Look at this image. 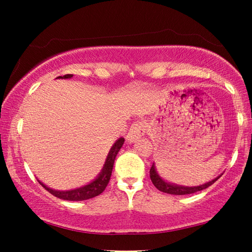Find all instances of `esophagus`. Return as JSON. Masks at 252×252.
Masks as SVG:
<instances>
[{
  "label": "esophagus",
  "mask_w": 252,
  "mask_h": 252,
  "mask_svg": "<svg viewBox=\"0 0 252 252\" xmlns=\"http://www.w3.org/2000/svg\"><path fill=\"white\" fill-rule=\"evenodd\" d=\"M146 125L142 121H136L131 126L129 132L126 134V141L130 143L135 142L136 140L142 138L146 133Z\"/></svg>",
  "instance_id": "34e87169"
}]
</instances>
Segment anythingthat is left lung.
Instances as JSON below:
<instances>
[{
  "label": "left lung",
  "mask_w": 252,
  "mask_h": 252,
  "mask_svg": "<svg viewBox=\"0 0 252 252\" xmlns=\"http://www.w3.org/2000/svg\"><path fill=\"white\" fill-rule=\"evenodd\" d=\"M221 176L217 177L213 179V180L209 181L207 183H204V185L201 186H197V187H185V186H178V185H173V183H170L167 182L165 180H163L159 174L157 172V169H156V165L155 163L152 164V167L150 169V178H151V181L155 187L157 188L158 190L162 191V192L164 193H169V194H176V195H183V194H191V193H194V192H198V191H201L207 189L208 187H210L211 185H213Z\"/></svg>",
  "instance_id": "obj_1"
}]
</instances>
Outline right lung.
Instances as JSON below:
<instances>
[{
    "instance_id": "1",
    "label": "right lung",
    "mask_w": 252,
    "mask_h": 252,
    "mask_svg": "<svg viewBox=\"0 0 252 252\" xmlns=\"http://www.w3.org/2000/svg\"><path fill=\"white\" fill-rule=\"evenodd\" d=\"M72 76H73V74H65L63 76H58L57 79H71ZM123 143H125V139L123 138L118 139L117 141L114 142L112 148L110 149L109 155L106 157L105 163L103 165V168H102L101 172L99 173V176H97L92 182L89 183V185L76 188V189L73 190L59 191L46 187L43 182H41L39 180L37 181H39L40 185L43 187L45 190H48L51 194H53L54 197L62 200H67V201H82V200L94 198L96 195L103 192L106 186H108L111 178V173H112L114 160H116V157L118 155V152L120 151V149L122 148Z\"/></svg>"
}]
</instances>
